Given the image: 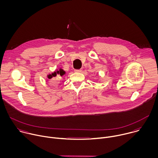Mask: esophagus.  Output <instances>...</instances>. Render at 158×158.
<instances>
[{
  "mask_svg": "<svg viewBox=\"0 0 158 158\" xmlns=\"http://www.w3.org/2000/svg\"><path fill=\"white\" fill-rule=\"evenodd\" d=\"M74 71L76 73H81L82 71V70L81 69H75Z\"/></svg>",
  "mask_w": 158,
  "mask_h": 158,
  "instance_id": "esophagus-1",
  "label": "esophagus"
}]
</instances>
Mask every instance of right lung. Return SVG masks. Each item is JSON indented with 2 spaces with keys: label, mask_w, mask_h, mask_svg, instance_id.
<instances>
[{
  "label": "right lung",
  "mask_w": 158,
  "mask_h": 158,
  "mask_svg": "<svg viewBox=\"0 0 158 158\" xmlns=\"http://www.w3.org/2000/svg\"><path fill=\"white\" fill-rule=\"evenodd\" d=\"M57 74H59V75H60L61 76H62L64 74H65V71H64V70H62V69H60L59 70H57V71H56L55 72H54L53 73L49 74V75L48 76V79H51L52 77H56V76H57Z\"/></svg>",
  "instance_id": "obj_1"
}]
</instances>
